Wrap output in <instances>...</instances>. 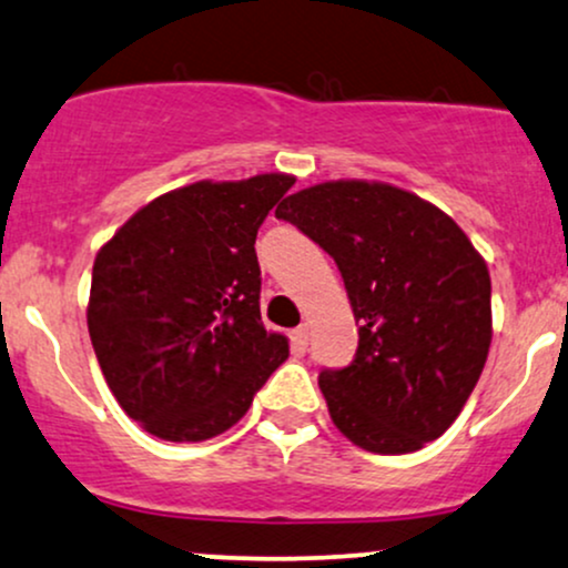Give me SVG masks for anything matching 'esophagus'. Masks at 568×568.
I'll use <instances>...</instances> for the list:
<instances>
[{"mask_svg":"<svg viewBox=\"0 0 568 568\" xmlns=\"http://www.w3.org/2000/svg\"><path fill=\"white\" fill-rule=\"evenodd\" d=\"M308 343H311V329H308V324L297 326V329L292 332V345H295L297 351H305V348H308Z\"/></svg>","mask_w":568,"mask_h":568,"instance_id":"esophagus-1","label":"esophagus"}]
</instances>
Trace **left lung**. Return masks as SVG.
Listing matches in <instances>:
<instances>
[{
    "mask_svg": "<svg viewBox=\"0 0 568 568\" xmlns=\"http://www.w3.org/2000/svg\"><path fill=\"white\" fill-rule=\"evenodd\" d=\"M297 225L343 273L356 358L318 375L332 423L375 455L423 449L455 423L491 345V278L465 231L388 183L329 180L286 196Z\"/></svg>",
    "mask_w": 568,
    "mask_h": 568,
    "instance_id": "obj_1",
    "label": "left lung"
}]
</instances>
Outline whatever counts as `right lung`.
Here are the masks:
<instances>
[{"label": "right lung", "instance_id": "right-lung-1", "mask_svg": "<svg viewBox=\"0 0 568 568\" xmlns=\"http://www.w3.org/2000/svg\"><path fill=\"white\" fill-rule=\"evenodd\" d=\"M282 172L199 180L138 210L100 246L87 329L126 417L164 442L236 425L290 343L260 318L257 229Z\"/></svg>", "mask_w": 568, "mask_h": 568}]
</instances>
